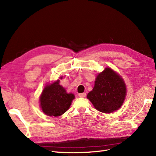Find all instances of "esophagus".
<instances>
[{
  "label": "esophagus",
  "mask_w": 156,
  "mask_h": 156,
  "mask_svg": "<svg viewBox=\"0 0 156 156\" xmlns=\"http://www.w3.org/2000/svg\"><path fill=\"white\" fill-rule=\"evenodd\" d=\"M78 95H79V97H80V98H84V97H86V93H81V94H79Z\"/></svg>",
  "instance_id": "esophagus-1"
}]
</instances>
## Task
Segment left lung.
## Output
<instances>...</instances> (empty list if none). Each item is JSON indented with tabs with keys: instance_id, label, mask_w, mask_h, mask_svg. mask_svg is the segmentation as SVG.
<instances>
[{
	"instance_id": "left-lung-1",
	"label": "left lung",
	"mask_w": 156,
	"mask_h": 156,
	"mask_svg": "<svg viewBox=\"0 0 156 156\" xmlns=\"http://www.w3.org/2000/svg\"><path fill=\"white\" fill-rule=\"evenodd\" d=\"M126 91L122 78L110 68H106L97 76L94 88L87 94V98L97 110L109 113L121 107Z\"/></svg>"
}]
</instances>
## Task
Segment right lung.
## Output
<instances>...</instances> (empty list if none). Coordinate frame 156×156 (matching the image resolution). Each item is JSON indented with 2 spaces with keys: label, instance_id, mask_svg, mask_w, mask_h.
<instances>
[{
  "label": "right lung",
  "instance_id": "1",
  "mask_svg": "<svg viewBox=\"0 0 156 156\" xmlns=\"http://www.w3.org/2000/svg\"><path fill=\"white\" fill-rule=\"evenodd\" d=\"M74 95L67 94L57 80L44 88L40 97V106L48 116L58 117L69 109Z\"/></svg>",
  "mask_w": 156,
  "mask_h": 156
}]
</instances>
